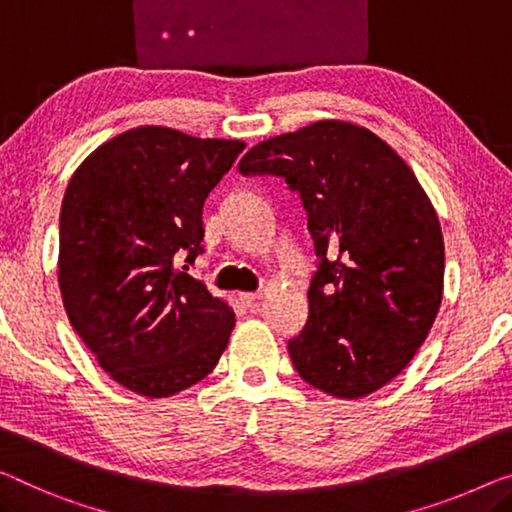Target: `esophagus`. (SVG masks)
<instances>
[{"mask_svg":"<svg viewBox=\"0 0 512 512\" xmlns=\"http://www.w3.org/2000/svg\"><path fill=\"white\" fill-rule=\"evenodd\" d=\"M239 299L248 305V308H253V305H257V301L262 299V294L259 292H241Z\"/></svg>","mask_w":512,"mask_h":512,"instance_id":"esophagus-1","label":"esophagus"}]
</instances>
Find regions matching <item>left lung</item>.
<instances>
[{
	"instance_id": "1",
	"label": "left lung",
	"mask_w": 512,
	"mask_h": 512,
	"mask_svg": "<svg viewBox=\"0 0 512 512\" xmlns=\"http://www.w3.org/2000/svg\"><path fill=\"white\" fill-rule=\"evenodd\" d=\"M243 177L299 193L319 257L308 322L287 342L299 375L335 398H365L407 368L444 294V236L409 165L349 121H315L259 142Z\"/></svg>"
}]
</instances>
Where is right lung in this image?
Segmentation results:
<instances>
[{
	"label": "right lung",
	"instance_id": "obj_1",
	"mask_svg": "<svg viewBox=\"0 0 512 512\" xmlns=\"http://www.w3.org/2000/svg\"><path fill=\"white\" fill-rule=\"evenodd\" d=\"M246 149L142 126L105 142L68 181L59 289L98 365L128 391L170 398L216 368L234 312L188 276L202 207Z\"/></svg>",
	"mask_w": 512,
	"mask_h": 512
}]
</instances>
